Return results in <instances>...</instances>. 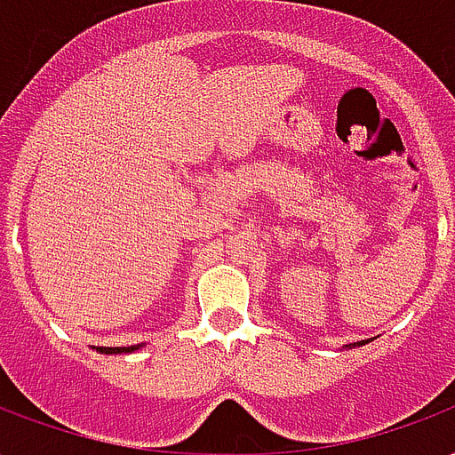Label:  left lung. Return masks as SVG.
<instances>
[{"label": "left lung", "instance_id": "8db88e82", "mask_svg": "<svg viewBox=\"0 0 455 455\" xmlns=\"http://www.w3.org/2000/svg\"><path fill=\"white\" fill-rule=\"evenodd\" d=\"M363 344H368V341H365V339H363V341H354V344H347V347L348 348H351V347H363Z\"/></svg>", "mask_w": 455, "mask_h": 455}]
</instances>
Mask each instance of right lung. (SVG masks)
Instances as JSON below:
<instances>
[{
	"mask_svg": "<svg viewBox=\"0 0 455 455\" xmlns=\"http://www.w3.org/2000/svg\"><path fill=\"white\" fill-rule=\"evenodd\" d=\"M142 344H135V347H97L100 354H130V351H137Z\"/></svg>",
	"mask_w": 455,
	"mask_h": 455,
	"instance_id": "1",
	"label": "right lung"
}]
</instances>
